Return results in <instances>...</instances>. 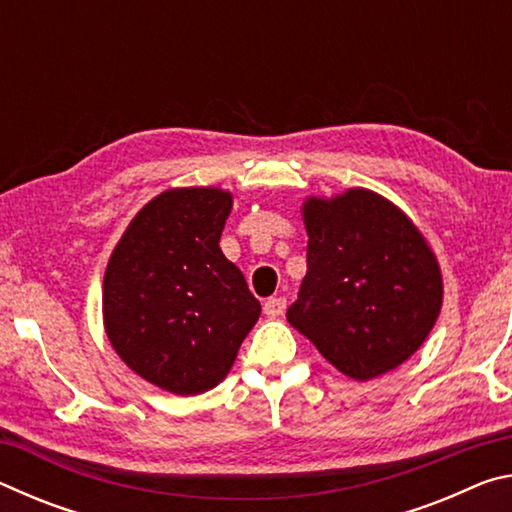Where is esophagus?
Wrapping results in <instances>:
<instances>
[{"instance_id": "obj_1", "label": "esophagus", "mask_w": 512, "mask_h": 512, "mask_svg": "<svg viewBox=\"0 0 512 512\" xmlns=\"http://www.w3.org/2000/svg\"><path fill=\"white\" fill-rule=\"evenodd\" d=\"M284 309H287V298H282V296H277V298H268V300L264 302V314H266L268 318H277V316H282V314H284Z\"/></svg>"}]
</instances>
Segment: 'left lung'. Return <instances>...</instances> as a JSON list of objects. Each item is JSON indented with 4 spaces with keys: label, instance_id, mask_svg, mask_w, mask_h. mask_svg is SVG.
<instances>
[{
    "label": "left lung",
    "instance_id": "8db88e82",
    "mask_svg": "<svg viewBox=\"0 0 512 512\" xmlns=\"http://www.w3.org/2000/svg\"><path fill=\"white\" fill-rule=\"evenodd\" d=\"M307 275L289 323L343 375L366 381L404 363L427 339L443 302L436 257L386 198L350 189L302 207Z\"/></svg>",
    "mask_w": 512,
    "mask_h": 512
}]
</instances>
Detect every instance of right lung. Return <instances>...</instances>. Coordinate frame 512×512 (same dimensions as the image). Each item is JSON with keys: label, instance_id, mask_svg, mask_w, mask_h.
Segmentation results:
<instances>
[{"label": "right lung", "instance_id": "right-lung-1", "mask_svg": "<svg viewBox=\"0 0 512 512\" xmlns=\"http://www.w3.org/2000/svg\"><path fill=\"white\" fill-rule=\"evenodd\" d=\"M230 207L232 196L212 187L160 194L128 225L103 277L112 348L169 393L219 384L262 314L219 248Z\"/></svg>", "mask_w": 512, "mask_h": 512}]
</instances>
